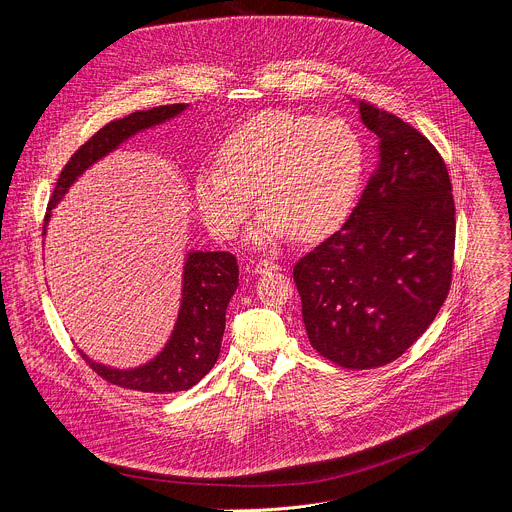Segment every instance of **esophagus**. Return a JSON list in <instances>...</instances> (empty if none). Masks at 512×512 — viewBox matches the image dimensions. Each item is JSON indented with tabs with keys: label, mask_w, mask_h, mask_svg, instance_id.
<instances>
[{
	"label": "esophagus",
	"mask_w": 512,
	"mask_h": 512,
	"mask_svg": "<svg viewBox=\"0 0 512 512\" xmlns=\"http://www.w3.org/2000/svg\"><path fill=\"white\" fill-rule=\"evenodd\" d=\"M279 269V265L275 263V261H269V259H263V261H259L257 265H255V273L257 275H263V273H269V271H277Z\"/></svg>",
	"instance_id": "1"
}]
</instances>
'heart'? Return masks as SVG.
Instances as JSON below:
<instances>
[{
    "label": "heart",
    "mask_w": 512,
    "mask_h": 512,
    "mask_svg": "<svg viewBox=\"0 0 512 512\" xmlns=\"http://www.w3.org/2000/svg\"><path fill=\"white\" fill-rule=\"evenodd\" d=\"M216 162L194 178L206 227L233 237L257 194L263 210L249 241L269 247L289 233L300 241L324 237L344 221L360 192L364 143L342 117L277 109L229 133Z\"/></svg>",
    "instance_id": "b5f03b06"
}]
</instances>
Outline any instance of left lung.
Segmentation results:
<instances>
[{
  "mask_svg": "<svg viewBox=\"0 0 512 512\" xmlns=\"http://www.w3.org/2000/svg\"><path fill=\"white\" fill-rule=\"evenodd\" d=\"M379 137L377 168L340 231L294 267L310 344L350 371L399 358L444 306L456 208L431 141L397 115L358 103Z\"/></svg>",
  "mask_w": 512,
  "mask_h": 512,
  "instance_id": "8db88e82",
  "label": "left lung"
}]
</instances>
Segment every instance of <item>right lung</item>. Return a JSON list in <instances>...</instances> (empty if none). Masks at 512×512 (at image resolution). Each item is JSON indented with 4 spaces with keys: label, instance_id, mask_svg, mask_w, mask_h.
Here are the masks:
<instances>
[{
    "label": "right lung",
    "instance_id": "1",
    "mask_svg": "<svg viewBox=\"0 0 512 512\" xmlns=\"http://www.w3.org/2000/svg\"><path fill=\"white\" fill-rule=\"evenodd\" d=\"M186 107L188 105L184 103H176L135 111L123 119L107 123L89 141H85L66 162L56 180L44 216V233L50 221V210L89 166L119 148L131 135L176 117ZM237 285L239 265L235 255L227 251H192L186 255L184 263L182 306L174 332L154 360L143 364V367L121 371L93 362L87 354H81L89 362V367L111 385L141 393L186 391L214 367L218 354H221L227 306L237 291Z\"/></svg>",
    "mask_w": 512,
    "mask_h": 512
}]
</instances>
